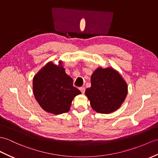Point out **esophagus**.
<instances>
[{"label": "esophagus", "instance_id": "34e87169", "mask_svg": "<svg viewBox=\"0 0 158 158\" xmlns=\"http://www.w3.org/2000/svg\"><path fill=\"white\" fill-rule=\"evenodd\" d=\"M79 89H80V91H81V93H82V94H84V93H85V87H80V88H79Z\"/></svg>", "mask_w": 158, "mask_h": 158}]
</instances>
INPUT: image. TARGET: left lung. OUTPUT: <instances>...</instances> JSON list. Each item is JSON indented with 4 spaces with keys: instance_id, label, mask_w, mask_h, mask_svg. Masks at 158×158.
I'll return each instance as SVG.
<instances>
[{
    "instance_id": "left-lung-1",
    "label": "left lung",
    "mask_w": 158,
    "mask_h": 158,
    "mask_svg": "<svg viewBox=\"0 0 158 158\" xmlns=\"http://www.w3.org/2000/svg\"><path fill=\"white\" fill-rule=\"evenodd\" d=\"M85 96L95 111L109 114L118 109L127 96L128 87L119 73L112 67L98 68L91 77Z\"/></svg>"
}]
</instances>
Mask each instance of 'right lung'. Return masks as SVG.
<instances>
[{"label":"right lung","mask_w":158,"mask_h":158,"mask_svg":"<svg viewBox=\"0 0 158 158\" xmlns=\"http://www.w3.org/2000/svg\"><path fill=\"white\" fill-rule=\"evenodd\" d=\"M73 79L65 69L52 62L47 63L33 79V91L35 100L45 111L60 114L69 111L74 98L81 92L73 85Z\"/></svg>","instance_id":"add662e5"}]
</instances>
